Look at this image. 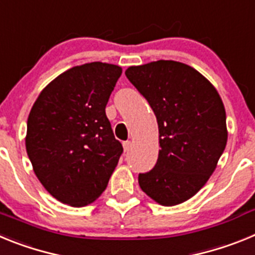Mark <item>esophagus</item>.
I'll return each instance as SVG.
<instances>
[{
    "mask_svg": "<svg viewBox=\"0 0 255 255\" xmlns=\"http://www.w3.org/2000/svg\"><path fill=\"white\" fill-rule=\"evenodd\" d=\"M131 141H130V140H126V141H124V143H123V145H124V149H125V150H129L130 149V148H131Z\"/></svg>",
    "mask_w": 255,
    "mask_h": 255,
    "instance_id": "obj_1",
    "label": "esophagus"
}]
</instances>
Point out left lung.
<instances>
[{
  "instance_id": "obj_1",
  "label": "left lung",
  "mask_w": 255,
  "mask_h": 255,
  "mask_svg": "<svg viewBox=\"0 0 255 255\" xmlns=\"http://www.w3.org/2000/svg\"><path fill=\"white\" fill-rule=\"evenodd\" d=\"M125 75L158 123V159L139 173V186L162 206L182 203L203 188L226 147L222 100L202 74L177 61L131 66Z\"/></svg>"
}]
</instances>
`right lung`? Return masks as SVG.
Listing matches in <instances>:
<instances>
[{"label": "right lung", "mask_w": 255, "mask_h": 255, "mask_svg": "<svg viewBox=\"0 0 255 255\" xmlns=\"http://www.w3.org/2000/svg\"><path fill=\"white\" fill-rule=\"evenodd\" d=\"M123 69L91 62L58 75L28 117L26 153L38 180L65 204L83 207L107 188L123 145L106 106Z\"/></svg>", "instance_id": "1"}]
</instances>
